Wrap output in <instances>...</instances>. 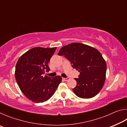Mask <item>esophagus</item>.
<instances>
[{"label": "esophagus", "instance_id": "34e87169", "mask_svg": "<svg viewBox=\"0 0 127 127\" xmlns=\"http://www.w3.org/2000/svg\"><path fill=\"white\" fill-rule=\"evenodd\" d=\"M69 79V78L68 77H66V78H63V80L65 81H67Z\"/></svg>", "mask_w": 127, "mask_h": 127}]
</instances>
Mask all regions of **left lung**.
I'll list each match as a JSON object with an SVG mask.
<instances>
[{
  "label": "left lung",
  "mask_w": 127,
  "mask_h": 127,
  "mask_svg": "<svg viewBox=\"0 0 127 127\" xmlns=\"http://www.w3.org/2000/svg\"><path fill=\"white\" fill-rule=\"evenodd\" d=\"M58 54L64 56L80 72L78 78H74L77 85L73 89L78 97L90 98L100 91L106 78V64L97 49L74 42L62 47Z\"/></svg>",
  "instance_id": "1"
}]
</instances>
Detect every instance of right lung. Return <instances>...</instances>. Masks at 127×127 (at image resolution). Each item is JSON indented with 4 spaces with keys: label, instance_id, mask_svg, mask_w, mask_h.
Wrapping results in <instances>:
<instances>
[{
    "label": "right lung",
    "instance_id": "1",
    "mask_svg": "<svg viewBox=\"0 0 127 127\" xmlns=\"http://www.w3.org/2000/svg\"><path fill=\"white\" fill-rule=\"evenodd\" d=\"M57 48L36 47L21 56L16 64L15 77L23 94L32 101L48 100L62 82V77L44 76L50 70L48 63Z\"/></svg>",
    "mask_w": 127,
    "mask_h": 127
}]
</instances>
